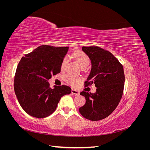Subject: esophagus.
Here are the masks:
<instances>
[{
	"instance_id": "esophagus-1",
	"label": "esophagus",
	"mask_w": 150,
	"mask_h": 150,
	"mask_svg": "<svg viewBox=\"0 0 150 150\" xmlns=\"http://www.w3.org/2000/svg\"><path fill=\"white\" fill-rule=\"evenodd\" d=\"M71 93L72 94H74V95H79V92L78 91L75 90V89H72Z\"/></svg>"
}]
</instances>
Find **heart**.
<instances>
[{
    "label": "heart",
    "instance_id": "heart-1",
    "mask_svg": "<svg viewBox=\"0 0 150 150\" xmlns=\"http://www.w3.org/2000/svg\"><path fill=\"white\" fill-rule=\"evenodd\" d=\"M72 57H73V58L76 61V62L78 63L79 65L81 66V67L82 68V69H85L86 67H87L90 63L89 57L83 51H78L75 52L73 55H72ZM67 62H68V57L66 56L64 59H63L61 63L62 69H64V68L66 67ZM64 78V80L68 84H69L72 86H74L80 80L79 78H78V77L74 76L70 74H67L65 75Z\"/></svg>",
    "mask_w": 150,
    "mask_h": 150
}]
</instances>
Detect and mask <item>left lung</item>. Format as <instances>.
Returning <instances> with one entry per match:
<instances>
[{
    "label": "left lung",
    "instance_id": "8db88e82",
    "mask_svg": "<svg viewBox=\"0 0 150 150\" xmlns=\"http://www.w3.org/2000/svg\"><path fill=\"white\" fill-rule=\"evenodd\" d=\"M83 51L91 61V70L84 86L95 84V93L82 91L86 98L84 105L79 109L85 118L99 121L106 118L115 111L120 102L125 86L122 64L106 50L98 46L83 47Z\"/></svg>",
    "mask_w": 150,
    "mask_h": 150
}]
</instances>
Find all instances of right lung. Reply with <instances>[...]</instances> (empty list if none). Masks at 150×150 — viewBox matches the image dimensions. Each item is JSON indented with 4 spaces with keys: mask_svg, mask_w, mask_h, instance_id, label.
<instances>
[{
    "mask_svg": "<svg viewBox=\"0 0 150 150\" xmlns=\"http://www.w3.org/2000/svg\"><path fill=\"white\" fill-rule=\"evenodd\" d=\"M69 47L42 45L25 54L18 64L14 91L22 109L31 116L43 118L56 110L61 97L71 93L66 85L50 88L48 80L61 72Z\"/></svg>",
    "mask_w": 150,
    "mask_h": 150,
    "instance_id": "right-lung-1",
    "label": "right lung"
}]
</instances>
